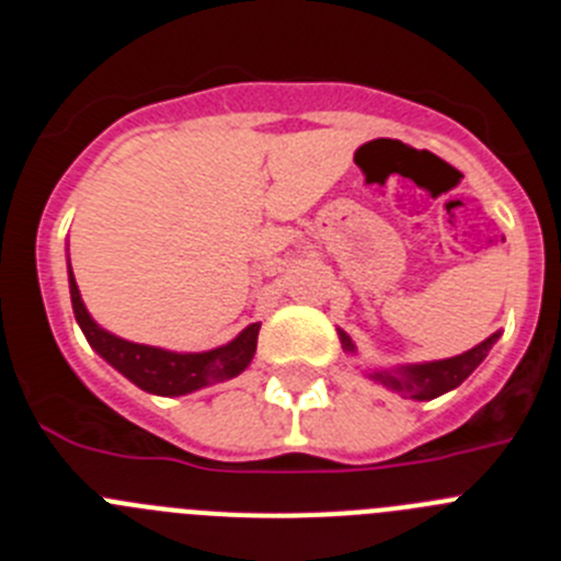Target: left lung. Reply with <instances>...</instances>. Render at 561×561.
Returning <instances> with one entry per match:
<instances>
[{"mask_svg":"<svg viewBox=\"0 0 561 561\" xmlns=\"http://www.w3.org/2000/svg\"><path fill=\"white\" fill-rule=\"evenodd\" d=\"M340 340H342V348L354 351L351 340L342 334V331H340ZM494 340H497V334H492L485 342L474 345L472 351H466V354L453 356V359L408 365V368H399L396 374H390V370H374L370 379L388 385V388H393L396 393H401L404 399H419V401L435 399V396L458 388L460 381H463L466 376L472 374L480 362L485 359V354H489V348L494 345Z\"/></svg>","mask_w":561,"mask_h":561,"instance_id":"obj_1","label":"left lung"}]
</instances>
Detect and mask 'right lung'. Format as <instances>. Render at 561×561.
<instances>
[{
  "mask_svg": "<svg viewBox=\"0 0 561 561\" xmlns=\"http://www.w3.org/2000/svg\"><path fill=\"white\" fill-rule=\"evenodd\" d=\"M69 297H72V311L87 334L89 345L112 365L121 370L126 379H131L137 388L148 390L157 396H185L193 390L216 385L238 376L247 368L255 356L257 331L261 323H252L225 348L205 351V354H173V351L151 348V345H137V342L121 340V336L108 334L101 325L89 317L87 306L81 300V291L76 286V277L69 270Z\"/></svg>",
  "mask_w": 561,
  "mask_h": 561,
  "instance_id": "1",
  "label": "right lung"
}]
</instances>
